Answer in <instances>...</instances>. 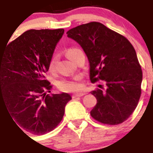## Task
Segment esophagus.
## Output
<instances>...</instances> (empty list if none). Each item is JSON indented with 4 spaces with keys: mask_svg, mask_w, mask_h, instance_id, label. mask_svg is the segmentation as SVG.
Segmentation results:
<instances>
[{
    "mask_svg": "<svg viewBox=\"0 0 153 153\" xmlns=\"http://www.w3.org/2000/svg\"><path fill=\"white\" fill-rule=\"evenodd\" d=\"M85 93H78V94H74L72 95V97L73 98H75V97H82L85 95Z\"/></svg>",
    "mask_w": 153,
    "mask_h": 153,
    "instance_id": "1",
    "label": "esophagus"
}]
</instances>
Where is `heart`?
<instances>
[{
    "label": "heart",
    "mask_w": 153,
    "mask_h": 153,
    "mask_svg": "<svg viewBox=\"0 0 153 153\" xmlns=\"http://www.w3.org/2000/svg\"><path fill=\"white\" fill-rule=\"evenodd\" d=\"M79 50L78 48H70L66 50V55L70 59L73 60L74 53L77 51ZM56 57H53L48 63V70L50 71H53L56 68ZM81 75L78 74L74 77L69 79H63L58 82V87L60 90L64 92H77L79 91L82 88V85L81 83Z\"/></svg>",
    "instance_id": "obj_1"
}]
</instances>
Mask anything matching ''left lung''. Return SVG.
Wrapping results in <instances>:
<instances>
[{
    "mask_svg": "<svg viewBox=\"0 0 153 153\" xmlns=\"http://www.w3.org/2000/svg\"><path fill=\"white\" fill-rule=\"evenodd\" d=\"M67 34L85 52L91 82L106 83L105 92H91L97 98L91 116L108 125L123 123L135 110L141 93L142 71L134 48L125 37L97 22L78 26Z\"/></svg>",
    "mask_w": 153,
    "mask_h": 153,
    "instance_id": "8db88e82",
    "label": "left lung"
}]
</instances>
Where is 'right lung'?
Returning a JSON list of instances; mask_svg holds the SVG:
<instances>
[{"label":"right lung","instance_id":"obj_1","mask_svg":"<svg viewBox=\"0 0 153 153\" xmlns=\"http://www.w3.org/2000/svg\"><path fill=\"white\" fill-rule=\"evenodd\" d=\"M64 33V29L29 30L0 53V102L4 103L17 126L33 134L56 128L71 100L67 93L47 94L52 85L44 79Z\"/></svg>","mask_w":153,"mask_h":153}]
</instances>
